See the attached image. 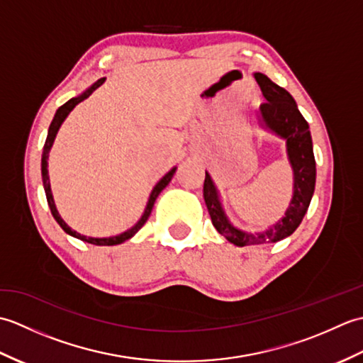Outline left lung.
<instances>
[{"label":"left lung","mask_w":363,"mask_h":363,"mask_svg":"<svg viewBox=\"0 0 363 363\" xmlns=\"http://www.w3.org/2000/svg\"><path fill=\"white\" fill-rule=\"evenodd\" d=\"M267 103L260 106L259 126L285 140L287 157L293 169V196L284 217L260 233H248L234 226L223 209L220 191L211 174L206 172L204 201L215 229L235 246L265 245L284 240L295 233L309 209L315 191L317 167H315L313 145L309 125L301 115L295 99L287 90L274 84L262 73H254Z\"/></svg>","instance_id":"left-lung-1"}]
</instances>
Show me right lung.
<instances>
[{"label":"right lung","instance_id":"obj_1","mask_svg":"<svg viewBox=\"0 0 363 363\" xmlns=\"http://www.w3.org/2000/svg\"><path fill=\"white\" fill-rule=\"evenodd\" d=\"M106 81V78H101L98 79L96 82L91 84V86L89 89H86L82 91L81 95L74 96L72 99H68V101L60 106L59 109L56 111V115H54V118L51 121V125L48 128V135H46V142H45V146H43V152H42V181H43V189H45V195H46V201H48V206L51 209V213L54 220H56L59 223V226L62 228L65 233L68 235H72L74 238H79V240L82 242H87V243H91V245H98V246H112V245H120L123 242L129 240L130 237H134L138 230H140V228L145 225L146 220H148V217L151 215V211H152V206L154 203H156V198L159 196V194L162 190H164L169 181H172V177L174 176L177 167H173L169 172L162 177V179L154 186V189L151 190V195L148 198V203H146V207L143 211V215L140 217V220H138L135 225L133 228H129L128 230H125V233H121L118 235H112V237H87V235H82L79 233H76L74 229H72L70 226L67 225V223L62 220V217H60L57 209H56V203H54V198H52V191H51V184H50V176H48V156H50V151L52 148V143H54V138H56L57 133H59V128L62 126V123L65 121V118L68 117V113H70L76 106H78L81 101H84V99L89 98L94 91L99 87L103 86V82Z\"/></svg>","mask_w":363,"mask_h":363}]
</instances>
